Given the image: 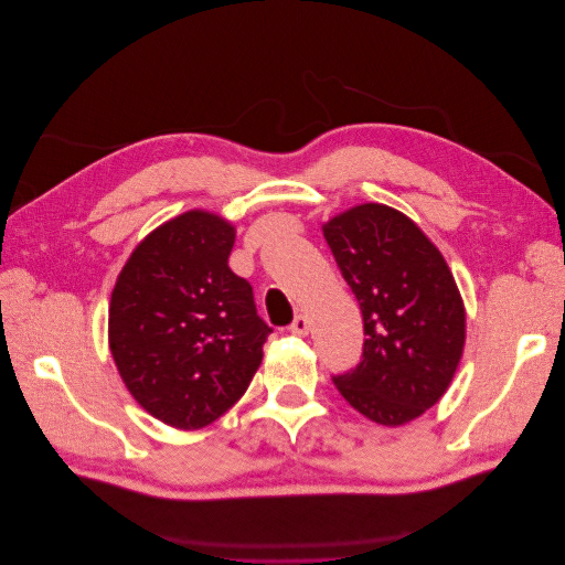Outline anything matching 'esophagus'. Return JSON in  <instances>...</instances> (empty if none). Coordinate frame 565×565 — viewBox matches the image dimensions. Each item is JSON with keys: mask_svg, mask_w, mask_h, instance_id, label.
Masks as SVG:
<instances>
[{"mask_svg": "<svg viewBox=\"0 0 565 565\" xmlns=\"http://www.w3.org/2000/svg\"><path fill=\"white\" fill-rule=\"evenodd\" d=\"M309 328H311L309 318H306V316H297V318L292 320V324H289V332L297 334V337H303V334H309Z\"/></svg>", "mask_w": 565, "mask_h": 565, "instance_id": "obj_1", "label": "esophagus"}]
</instances>
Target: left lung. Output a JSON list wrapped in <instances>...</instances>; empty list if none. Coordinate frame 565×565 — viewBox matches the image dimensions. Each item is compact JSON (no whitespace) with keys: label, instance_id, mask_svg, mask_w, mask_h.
I'll return each instance as SVG.
<instances>
[{"label":"left lung","instance_id":"left-lung-1","mask_svg":"<svg viewBox=\"0 0 565 565\" xmlns=\"http://www.w3.org/2000/svg\"><path fill=\"white\" fill-rule=\"evenodd\" d=\"M361 303L365 344L332 382L384 426L413 422L448 391L465 349V303L436 245L405 214L367 202L322 226Z\"/></svg>","mask_w":565,"mask_h":565}]
</instances>
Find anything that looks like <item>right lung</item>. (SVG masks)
I'll use <instances>...</instances> for the list:
<instances>
[{"instance_id":"obj_1","label":"right lung","mask_w":565,"mask_h":565,"mask_svg":"<svg viewBox=\"0 0 565 565\" xmlns=\"http://www.w3.org/2000/svg\"><path fill=\"white\" fill-rule=\"evenodd\" d=\"M235 228L185 212L134 249L115 282L108 339L119 377L152 417L202 429L235 405L273 332L228 268Z\"/></svg>"}]
</instances>
